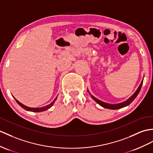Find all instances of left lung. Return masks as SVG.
Instances as JSON below:
<instances>
[{"label":"left lung","instance_id":"obj_1","mask_svg":"<svg viewBox=\"0 0 153 153\" xmlns=\"http://www.w3.org/2000/svg\"><path fill=\"white\" fill-rule=\"evenodd\" d=\"M142 84H143V80L141 81V82L140 85V86L138 87V88H137V89L136 90V91L134 94V95L130 97L128 99L126 100V101L123 102H121V103H120V104H115V105H111V104H108V103H106V102H104L102 101H101V100H100L97 99H96L95 97H94V96L91 95L90 94V95L91 97V98L94 99V100H95V101L97 102L99 105H100L101 106L104 107V108H108V109H111V110H117V109H120V108H123L125 106H126L129 105L130 103H131L135 99V98L137 97V95H138V94L140 93V90H141V86H142Z\"/></svg>","mask_w":153,"mask_h":153}]
</instances>
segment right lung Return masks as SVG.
Masks as SVG:
<instances>
[{
    "label": "right lung",
    "instance_id": "obj_1",
    "mask_svg": "<svg viewBox=\"0 0 153 153\" xmlns=\"http://www.w3.org/2000/svg\"><path fill=\"white\" fill-rule=\"evenodd\" d=\"M56 99H57V97H56V99L53 100V102H52L50 104V105H47L46 106L42 107V108H30V107H28L27 106L23 105V104L21 103L20 102H19L16 99H15V100H16V102L19 104V105L21 106L22 108H24L26 110L30 111H33V112H40V111H45V110H47L48 109H49L51 107L53 106V105H54V101H55L56 100Z\"/></svg>",
    "mask_w": 153,
    "mask_h": 153
}]
</instances>
